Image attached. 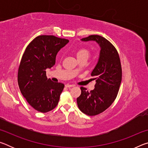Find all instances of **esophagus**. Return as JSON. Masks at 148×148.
I'll use <instances>...</instances> for the list:
<instances>
[{"instance_id": "1", "label": "esophagus", "mask_w": 148, "mask_h": 148, "mask_svg": "<svg viewBox=\"0 0 148 148\" xmlns=\"http://www.w3.org/2000/svg\"><path fill=\"white\" fill-rule=\"evenodd\" d=\"M74 85H71V84H69L65 85V87H69H69H74Z\"/></svg>"}]
</instances>
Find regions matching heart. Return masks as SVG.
Here are the masks:
<instances>
[{"instance_id":"1","label":"heart","mask_w":148,"mask_h":148,"mask_svg":"<svg viewBox=\"0 0 148 148\" xmlns=\"http://www.w3.org/2000/svg\"><path fill=\"white\" fill-rule=\"evenodd\" d=\"M89 56V51L86 48H82L78 50V51L77 52V57H86L88 58Z\"/></svg>"}]
</instances>
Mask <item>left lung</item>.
<instances>
[{
    "mask_svg": "<svg viewBox=\"0 0 148 148\" xmlns=\"http://www.w3.org/2000/svg\"><path fill=\"white\" fill-rule=\"evenodd\" d=\"M82 41H95L99 45L98 62L91 72L96 81L95 89L87 91L80 87L82 93L77 98L79 109L88 116L103 112L113 103L118 93L122 78V70L119 54L113 45L99 35H91Z\"/></svg>",
    "mask_w": 148,
    "mask_h": 148,
    "instance_id": "obj_1",
    "label": "left lung"
}]
</instances>
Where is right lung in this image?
Listing matches in <instances>:
<instances>
[{"label":"right lung","mask_w":148,"mask_h":148,"mask_svg":"<svg viewBox=\"0 0 148 148\" xmlns=\"http://www.w3.org/2000/svg\"><path fill=\"white\" fill-rule=\"evenodd\" d=\"M69 42L52 35H41L26 47L19 64L17 81L21 94L37 111L46 113L58 104L64 85L47 79L46 70L56 64L57 53Z\"/></svg>","instance_id":"obj_1"}]
</instances>
